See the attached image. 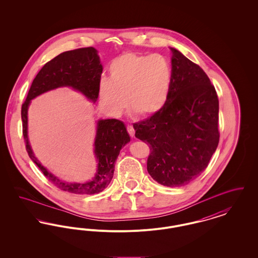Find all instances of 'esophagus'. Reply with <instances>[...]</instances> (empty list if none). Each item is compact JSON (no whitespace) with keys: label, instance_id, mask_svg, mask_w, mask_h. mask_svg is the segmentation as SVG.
<instances>
[{"label":"esophagus","instance_id":"34e87169","mask_svg":"<svg viewBox=\"0 0 258 258\" xmlns=\"http://www.w3.org/2000/svg\"><path fill=\"white\" fill-rule=\"evenodd\" d=\"M126 131H127L128 135H131L132 137L135 136V128H134V126H133L132 124H127V125H126Z\"/></svg>","mask_w":258,"mask_h":258}]
</instances>
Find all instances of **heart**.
Returning a JSON list of instances; mask_svg holds the SVG:
<instances>
[{"label":"heart","instance_id":"1","mask_svg":"<svg viewBox=\"0 0 258 258\" xmlns=\"http://www.w3.org/2000/svg\"><path fill=\"white\" fill-rule=\"evenodd\" d=\"M109 79L99 82V98L105 107L118 114L127 105L140 118L155 115L164 106L170 91L172 69L160 54L126 52L109 64Z\"/></svg>","mask_w":258,"mask_h":258}]
</instances>
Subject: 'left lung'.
<instances>
[{"instance_id":"left-lung-1","label":"left lung","mask_w":258,"mask_h":258,"mask_svg":"<svg viewBox=\"0 0 258 258\" xmlns=\"http://www.w3.org/2000/svg\"><path fill=\"white\" fill-rule=\"evenodd\" d=\"M172 81L164 106L134 123L135 137L147 143V170L159 184L176 187L208 166L220 141L219 98L208 75L171 48Z\"/></svg>"}]
</instances>
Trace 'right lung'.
<instances>
[{
  "label": "right lung",
  "instance_id": "obj_1",
  "mask_svg": "<svg viewBox=\"0 0 258 258\" xmlns=\"http://www.w3.org/2000/svg\"><path fill=\"white\" fill-rule=\"evenodd\" d=\"M101 74L102 66L94 47L62 52L47 61L38 72L21 108L23 136L30 159L52 184L61 190L75 195L98 194L110 184L120 150L131 141L124 124L116 119L99 120L95 140V154L98 160L95 177L83 184L66 183L47 171L35 157L28 140V107L33 98L50 90L64 86L81 92L95 102L98 97Z\"/></svg>",
  "mask_w": 258,
  "mask_h": 258
}]
</instances>
